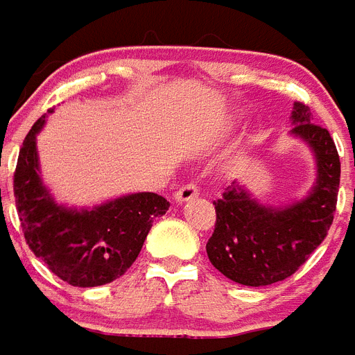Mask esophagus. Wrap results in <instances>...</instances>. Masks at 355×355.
<instances>
[{"mask_svg":"<svg viewBox=\"0 0 355 355\" xmlns=\"http://www.w3.org/2000/svg\"><path fill=\"white\" fill-rule=\"evenodd\" d=\"M197 197H198L197 184H186V186H182L177 193H175V200H177L178 204L187 202V200H193V198H197Z\"/></svg>","mask_w":355,"mask_h":355,"instance_id":"1","label":"esophagus"}]
</instances>
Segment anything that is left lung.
I'll use <instances>...</instances> for the list:
<instances>
[{"instance_id": "obj_1", "label": "left lung", "mask_w": 355, "mask_h": 355, "mask_svg": "<svg viewBox=\"0 0 355 355\" xmlns=\"http://www.w3.org/2000/svg\"><path fill=\"white\" fill-rule=\"evenodd\" d=\"M310 107L293 103V137L313 151L318 178L290 206L259 204L237 180L215 200L217 223L206 244L218 272L244 286H268L297 272L324 241L336 213L341 162L330 132L312 122Z\"/></svg>"}]
</instances>
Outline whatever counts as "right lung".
I'll return each instance as SVG.
<instances>
[{
    "mask_svg": "<svg viewBox=\"0 0 355 355\" xmlns=\"http://www.w3.org/2000/svg\"><path fill=\"white\" fill-rule=\"evenodd\" d=\"M28 131L14 173V197L28 248L71 286L93 288L122 277L137 261L153 220L169 202L157 193H131L94 207H65L43 184L36 135Z\"/></svg>",
    "mask_w": 355,
    "mask_h": 355,
    "instance_id": "1",
    "label": "right lung"
}]
</instances>
